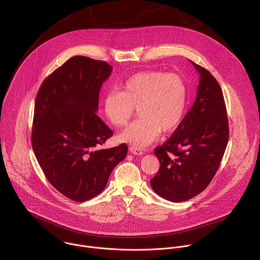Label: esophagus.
<instances>
[{
	"label": "esophagus",
	"mask_w": 260,
	"mask_h": 260,
	"mask_svg": "<svg viewBox=\"0 0 260 260\" xmlns=\"http://www.w3.org/2000/svg\"><path fill=\"white\" fill-rule=\"evenodd\" d=\"M129 151L133 154H135V155H142V154H144V151L142 149H140V148L135 147V146H131L129 147Z\"/></svg>",
	"instance_id": "1"
}]
</instances>
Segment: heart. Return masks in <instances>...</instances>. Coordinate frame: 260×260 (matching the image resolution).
<instances>
[{"mask_svg": "<svg viewBox=\"0 0 260 260\" xmlns=\"http://www.w3.org/2000/svg\"><path fill=\"white\" fill-rule=\"evenodd\" d=\"M188 87L178 74L146 71L131 76L122 90H111L104 98L107 118L117 127L124 126L138 109L140 118L117 137L120 142L144 147L157 139L161 131L174 132L186 114Z\"/></svg>", "mask_w": 260, "mask_h": 260, "instance_id": "heart-1", "label": "heart"}]
</instances>
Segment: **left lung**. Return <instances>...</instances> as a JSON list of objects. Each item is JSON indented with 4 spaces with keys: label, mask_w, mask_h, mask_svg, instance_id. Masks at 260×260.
<instances>
[{
    "label": "left lung",
    "mask_w": 260,
    "mask_h": 260,
    "mask_svg": "<svg viewBox=\"0 0 260 260\" xmlns=\"http://www.w3.org/2000/svg\"><path fill=\"white\" fill-rule=\"evenodd\" d=\"M200 73L197 99L175 133L154 149L160 168L150 180L165 200H190L207 188L215 176L229 142V120L223 93L205 68Z\"/></svg>",
    "instance_id": "left-lung-1"
}]
</instances>
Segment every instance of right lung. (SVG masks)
Returning a JSON list of instances; mask_svg holds the SVG:
<instances>
[{
    "mask_svg": "<svg viewBox=\"0 0 260 260\" xmlns=\"http://www.w3.org/2000/svg\"><path fill=\"white\" fill-rule=\"evenodd\" d=\"M112 67L76 55L52 72L36 96L31 146L45 177L61 194L85 202L101 193L127 146L99 149L113 135L96 115Z\"/></svg>",
    "mask_w": 260,
    "mask_h": 260,
    "instance_id": "obj_1",
    "label": "right lung"
}]
</instances>
